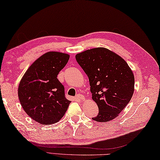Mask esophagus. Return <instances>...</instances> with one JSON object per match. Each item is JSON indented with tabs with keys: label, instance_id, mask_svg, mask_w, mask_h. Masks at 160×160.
I'll list each match as a JSON object with an SVG mask.
<instances>
[{
	"label": "esophagus",
	"instance_id": "esophagus-1",
	"mask_svg": "<svg viewBox=\"0 0 160 160\" xmlns=\"http://www.w3.org/2000/svg\"><path fill=\"white\" fill-rule=\"evenodd\" d=\"M75 98H76L77 99L79 100V101H82L83 98H84V97H83V95H82V94H78V95H76Z\"/></svg>",
	"mask_w": 160,
	"mask_h": 160
}]
</instances>
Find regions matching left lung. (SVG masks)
I'll list each match as a JSON object with an SVG mask.
<instances>
[{
	"label": "left lung",
	"instance_id": "left-lung-1",
	"mask_svg": "<svg viewBox=\"0 0 160 160\" xmlns=\"http://www.w3.org/2000/svg\"><path fill=\"white\" fill-rule=\"evenodd\" d=\"M89 78L92 99L98 114L92 120L105 122L117 118L132 98L134 76L122 58L104 48H97L75 55Z\"/></svg>",
	"mask_w": 160,
	"mask_h": 160
}]
</instances>
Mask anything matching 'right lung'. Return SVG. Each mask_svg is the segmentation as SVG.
Here are the masks:
<instances>
[{"instance_id":"right-lung-1","label":"right lung","mask_w":160,"mask_h":160,"mask_svg":"<svg viewBox=\"0 0 160 160\" xmlns=\"http://www.w3.org/2000/svg\"><path fill=\"white\" fill-rule=\"evenodd\" d=\"M69 57L68 54L48 52L32 63L20 81V103L27 114L40 124L59 122L71 102L66 98L64 87L57 79Z\"/></svg>"}]
</instances>
